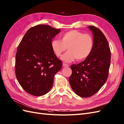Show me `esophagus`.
<instances>
[{"instance_id":"obj_1","label":"esophagus","mask_w":124,"mask_h":124,"mask_svg":"<svg viewBox=\"0 0 124 124\" xmlns=\"http://www.w3.org/2000/svg\"><path fill=\"white\" fill-rule=\"evenodd\" d=\"M63 66H64V67H65H65L67 68V67H69V64H66V63H63Z\"/></svg>"}]
</instances>
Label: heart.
<instances>
[{
  "label": "heart",
  "mask_w": 124,
  "mask_h": 124,
  "mask_svg": "<svg viewBox=\"0 0 124 124\" xmlns=\"http://www.w3.org/2000/svg\"><path fill=\"white\" fill-rule=\"evenodd\" d=\"M61 41L54 39L51 42V47L57 57L68 49L61 59L64 62L70 63L77 59L78 61L88 58L92 52L94 41L93 36L89 33H84L77 30L66 32L61 36Z\"/></svg>",
  "instance_id": "obj_1"
}]
</instances>
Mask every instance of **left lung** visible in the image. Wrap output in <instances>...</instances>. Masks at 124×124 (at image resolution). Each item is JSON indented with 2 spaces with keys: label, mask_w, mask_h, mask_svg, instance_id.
Instances as JSON below:
<instances>
[{
  "label": "left lung",
  "mask_w": 124,
  "mask_h": 124,
  "mask_svg": "<svg viewBox=\"0 0 124 124\" xmlns=\"http://www.w3.org/2000/svg\"><path fill=\"white\" fill-rule=\"evenodd\" d=\"M88 28L94 37L93 51L84 61L71 66L69 78L72 90L82 97L93 96L101 89L107 80L110 64V50L105 36L97 27Z\"/></svg>",
  "instance_id": "left-lung-1"
}]
</instances>
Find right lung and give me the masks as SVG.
<instances>
[{
	"label": "right lung",
	"instance_id": "add662e5",
	"mask_svg": "<svg viewBox=\"0 0 124 124\" xmlns=\"http://www.w3.org/2000/svg\"><path fill=\"white\" fill-rule=\"evenodd\" d=\"M60 32L49 25L39 24L28 30L17 47L15 73L28 94L40 96L51 88L54 77L62 63L51 47L52 38Z\"/></svg>",
	"mask_w": 124,
	"mask_h": 124
}]
</instances>
